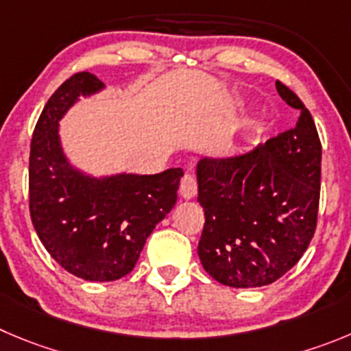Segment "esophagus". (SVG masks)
Returning <instances> with one entry per match:
<instances>
[{"label":"esophagus","mask_w":351,"mask_h":351,"mask_svg":"<svg viewBox=\"0 0 351 351\" xmlns=\"http://www.w3.org/2000/svg\"><path fill=\"white\" fill-rule=\"evenodd\" d=\"M197 194V182H195L194 176L191 173H186L182 178V183H180V195L183 199H192Z\"/></svg>","instance_id":"obj_1"}]
</instances>
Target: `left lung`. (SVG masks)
I'll return each instance as SVG.
<instances>
[{"label": "left lung", "mask_w": 351, "mask_h": 351, "mask_svg": "<svg viewBox=\"0 0 351 351\" xmlns=\"http://www.w3.org/2000/svg\"><path fill=\"white\" fill-rule=\"evenodd\" d=\"M275 88L300 110L293 130L242 154L197 162V201L206 216L197 253L223 286L275 282L315 234L322 145L303 101L280 81Z\"/></svg>", "instance_id": "1"}]
</instances>
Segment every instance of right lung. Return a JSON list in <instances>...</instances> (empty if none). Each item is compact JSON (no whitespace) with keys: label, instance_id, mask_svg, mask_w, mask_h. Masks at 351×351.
Wrapping results in <instances>:
<instances>
[{"label":"right lung","instance_id":"1","mask_svg":"<svg viewBox=\"0 0 351 351\" xmlns=\"http://www.w3.org/2000/svg\"><path fill=\"white\" fill-rule=\"evenodd\" d=\"M106 90L91 72L69 77L47 101L32 133L29 209L39 241L69 274L110 282L130 274L147 237L176 204L182 168L157 175L95 176L74 166L60 121L80 98Z\"/></svg>","mask_w":351,"mask_h":351}]
</instances>
